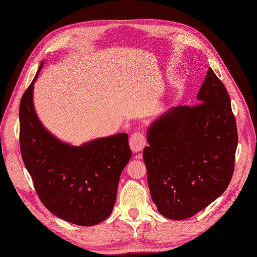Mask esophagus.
<instances>
[{
	"label": "esophagus",
	"mask_w": 257,
	"mask_h": 257,
	"mask_svg": "<svg viewBox=\"0 0 257 257\" xmlns=\"http://www.w3.org/2000/svg\"><path fill=\"white\" fill-rule=\"evenodd\" d=\"M129 144H130V149L133 152H135V153L141 152L143 148L146 147V137H144L143 134H141V133H135L130 137Z\"/></svg>",
	"instance_id": "1"
}]
</instances>
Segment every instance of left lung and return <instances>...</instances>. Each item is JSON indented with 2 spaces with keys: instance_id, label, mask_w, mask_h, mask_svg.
<instances>
[{
  "instance_id": "8db88e82",
  "label": "left lung",
  "mask_w": 257,
  "mask_h": 257,
  "mask_svg": "<svg viewBox=\"0 0 257 257\" xmlns=\"http://www.w3.org/2000/svg\"><path fill=\"white\" fill-rule=\"evenodd\" d=\"M199 104L169 108L148 127L143 151L151 196L169 219L190 218L208 206L232 178L236 123L225 85L208 68Z\"/></svg>"
}]
</instances>
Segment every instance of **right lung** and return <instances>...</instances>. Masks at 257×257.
I'll use <instances>...</instances> for the list:
<instances>
[{"label": "right lung", "mask_w": 257, "mask_h": 257, "mask_svg": "<svg viewBox=\"0 0 257 257\" xmlns=\"http://www.w3.org/2000/svg\"><path fill=\"white\" fill-rule=\"evenodd\" d=\"M43 64L19 107L23 161L52 214L75 225L94 226L113 212L118 182L131 157L128 135L97 138L79 147L52 135L34 105V84Z\"/></svg>", "instance_id": "right-lung-1"}]
</instances>
